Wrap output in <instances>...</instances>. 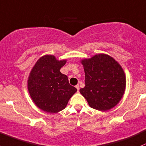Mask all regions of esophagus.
I'll list each match as a JSON object with an SVG mask.
<instances>
[{"label": "esophagus", "mask_w": 146, "mask_h": 146, "mask_svg": "<svg viewBox=\"0 0 146 146\" xmlns=\"http://www.w3.org/2000/svg\"><path fill=\"white\" fill-rule=\"evenodd\" d=\"M76 88L77 89V91L79 92V84H78V85H76Z\"/></svg>", "instance_id": "1"}]
</instances>
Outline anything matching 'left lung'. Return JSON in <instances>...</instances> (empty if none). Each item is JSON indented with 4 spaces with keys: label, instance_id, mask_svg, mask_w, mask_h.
Instances as JSON below:
<instances>
[{
    "label": "left lung",
    "instance_id": "left-lung-1",
    "mask_svg": "<svg viewBox=\"0 0 146 146\" xmlns=\"http://www.w3.org/2000/svg\"><path fill=\"white\" fill-rule=\"evenodd\" d=\"M85 72V87L80 92L90 107L107 111L123 98L126 86L121 66L111 56L98 54L81 60Z\"/></svg>",
    "mask_w": 146,
    "mask_h": 146
}]
</instances>
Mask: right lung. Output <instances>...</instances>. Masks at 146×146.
Here are the masks:
<instances>
[{
  "label": "right lung",
  "instance_id": "right-lung-1",
  "mask_svg": "<svg viewBox=\"0 0 146 146\" xmlns=\"http://www.w3.org/2000/svg\"><path fill=\"white\" fill-rule=\"evenodd\" d=\"M66 60H58L55 56L40 58L31 70L28 88L33 101L40 109L57 113L65 108L77 90L69 84L68 77L60 72Z\"/></svg>",
  "mask_w": 146,
  "mask_h": 146
}]
</instances>
